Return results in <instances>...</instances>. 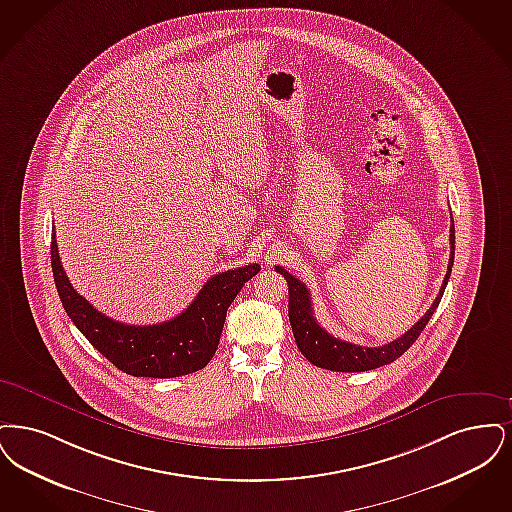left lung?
Returning a JSON list of instances; mask_svg holds the SVG:
<instances>
[{
    "label": "left lung",
    "mask_w": 512,
    "mask_h": 512,
    "mask_svg": "<svg viewBox=\"0 0 512 512\" xmlns=\"http://www.w3.org/2000/svg\"><path fill=\"white\" fill-rule=\"evenodd\" d=\"M449 245H451V256H449V266H447V273H445L444 285L438 292L434 304L430 306V310L424 313L423 317L407 333L401 334L400 338H396V340H392L384 346H378V348L357 346V344L340 340L333 334L327 333L317 323V319L313 315L310 290L306 289V285L300 279L290 275L287 269L275 266V271H279L289 283L290 327H292L296 346L302 352V356L306 357L315 367L338 371V373L371 371V369L388 365V363H392L398 357L403 356L413 346V342L419 338V334L423 333L426 323L430 321V317L434 315L442 296H444L445 285L449 281L453 258H455V227H453V223H451V229H449Z\"/></svg>",
    "instance_id": "8db88e82"
}]
</instances>
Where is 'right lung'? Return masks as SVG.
I'll use <instances>...</instances> for the list:
<instances>
[{
	"mask_svg": "<svg viewBox=\"0 0 512 512\" xmlns=\"http://www.w3.org/2000/svg\"><path fill=\"white\" fill-rule=\"evenodd\" d=\"M51 269L70 321L101 356L132 377L174 378L208 365L218 350L227 308L260 266L250 264L210 277L185 312L170 321L143 327L97 312L72 289L59 258L55 231L51 235Z\"/></svg>",
	"mask_w": 512,
	"mask_h": 512,
	"instance_id": "add662e5",
	"label": "right lung"
}]
</instances>
